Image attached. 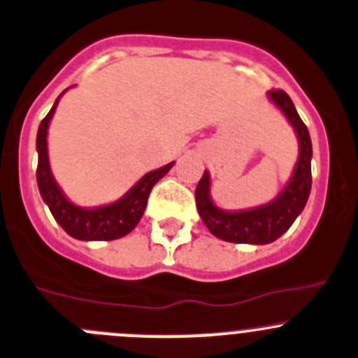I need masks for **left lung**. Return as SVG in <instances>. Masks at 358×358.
Wrapping results in <instances>:
<instances>
[{"label": "left lung", "instance_id": "8db88e82", "mask_svg": "<svg viewBox=\"0 0 358 358\" xmlns=\"http://www.w3.org/2000/svg\"><path fill=\"white\" fill-rule=\"evenodd\" d=\"M267 98L283 113L299 143V155L289 182L278 196L266 204L246 210H222L211 197V176L204 171L196 187V204L201 220L208 231L229 243L267 245L285 234L301 211L304 210L311 190V138L308 127L301 120L289 94L283 91H269Z\"/></svg>", "mask_w": 358, "mask_h": 358}]
</instances>
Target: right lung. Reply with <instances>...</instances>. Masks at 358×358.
<instances>
[{
    "label": "right lung",
    "mask_w": 358,
    "mask_h": 358,
    "mask_svg": "<svg viewBox=\"0 0 358 358\" xmlns=\"http://www.w3.org/2000/svg\"><path fill=\"white\" fill-rule=\"evenodd\" d=\"M62 94L55 99L54 106H52L50 112L47 113V117L41 120L40 127H38L36 180L41 199L45 201L50 213L54 215L55 222L71 238L80 239V241H112V239L124 238L136 227L138 222L143 217L152 187L173 168L175 162H169L162 168L148 171L122 197H119L113 203L92 208L78 206V204L71 203L68 196L62 192L59 183L55 182L50 169V161H48V126H50V120L54 117Z\"/></svg>",
    "instance_id": "add662e5"
}]
</instances>
